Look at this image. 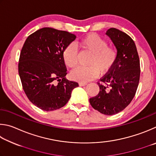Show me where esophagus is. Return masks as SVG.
Returning a JSON list of instances; mask_svg holds the SVG:
<instances>
[{"instance_id": "esophagus-1", "label": "esophagus", "mask_w": 156, "mask_h": 156, "mask_svg": "<svg viewBox=\"0 0 156 156\" xmlns=\"http://www.w3.org/2000/svg\"><path fill=\"white\" fill-rule=\"evenodd\" d=\"M79 85H80V86H86L87 85V83H79Z\"/></svg>"}]
</instances>
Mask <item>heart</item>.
Listing matches in <instances>:
<instances>
[{
	"label": "heart",
	"mask_w": 156,
	"mask_h": 156,
	"mask_svg": "<svg viewBox=\"0 0 156 156\" xmlns=\"http://www.w3.org/2000/svg\"><path fill=\"white\" fill-rule=\"evenodd\" d=\"M79 44L84 50L91 53L87 67H78L70 73L73 80L86 83L94 80L99 74L108 72L117 59V51L112 46H108V42L99 35L90 34L82 38ZM62 59L67 67L73 68L77 64V52L73 44H69L62 52Z\"/></svg>",
	"instance_id": "b5f03b06"
}]
</instances>
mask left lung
Instances as JSON below:
<instances>
[{"mask_svg":"<svg viewBox=\"0 0 156 156\" xmlns=\"http://www.w3.org/2000/svg\"><path fill=\"white\" fill-rule=\"evenodd\" d=\"M117 50V59L111 69L98 83L100 91L90 99L94 110L114 115L124 110L134 97L140 80V60L133 40L115 28L106 31Z\"/></svg>","mask_w":156,"mask_h":156,"instance_id":"1","label":"left lung"}]
</instances>
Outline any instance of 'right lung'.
Here are the masks:
<instances>
[{
	"mask_svg": "<svg viewBox=\"0 0 156 156\" xmlns=\"http://www.w3.org/2000/svg\"><path fill=\"white\" fill-rule=\"evenodd\" d=\"M76 36L49 27L37 30L27 38L20 52L18 73L24 92L33 104L44 111H53L66 104L75 81L66 78L62 59L64 48Z\"/></svg>",
	"mask_w": 156,
	"mask_h": 156,
	"instance_id": "add662e5",
	"label": "right lung"
}]
</instances>
